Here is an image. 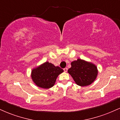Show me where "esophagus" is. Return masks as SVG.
<instances>
[{
    "label": "esophagus",
    "mask_w": 120,
    "mask_h": 120,
    "mask_svg": "<svg viewBox=\"0 0 120 120\" xmlns=\"http://www.w3.org/2000/svg\"><path fill=\"white\" fill-rule=\"evenodd\" d=\"M64 71H65V72H67V71H68V68H64Z\"/></svg>",
    "instance_id": "1"
}]
</instances>
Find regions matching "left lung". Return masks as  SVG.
Here are the masks:
<instances>
[{
	"instance_id": "left-lung-1",
	"label": "left lung",
	"mask_w": 120,
	"mask_h": 120,
	"mask_svg": "<svg viewBox=\"0 0 120 120\" xmlns=\"http://www.w3.org/2000/svg\"><path fill=\"white\" fill-rule=\"evenodd\" d=\"M78 86H86L91 84L97 77L98 71L96 66L91 62L78 59L71 63V68L68 70Z\"/></svg>"
}]
</instances>
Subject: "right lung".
<instances>
[{
    "instance_id": "add662e5",
    "label": "right lung",
    "mask_w": 120,
    "mask_h": 120,
    "mask_svg": "<svg viewBox=\"0 0 120 120\" xmlns=\"http://www.w3.org/2000/svg\"><path fill=\"white\" fill-rule=\"evenodd\" d=\"M63 71L59 67L46 61L33 69L31 77L37 86L47 89L53 86L58 75Z\"/></svg>"
}]
</instances>
